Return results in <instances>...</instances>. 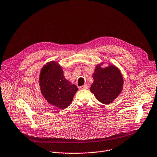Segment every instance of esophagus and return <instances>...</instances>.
<instances>
[{
    "label": "esophagus",
    "instance_id": "esophagus-1",
    "mask_svg": "<svg viewBox=\"0 0 157 157\" xmlns=\"http://www.w3.org/2000/svg\"><path fill=\"white\" fill-rule=\"evenodd\" d=\"M89 88V86L87 84H85L84 86L79 87L80 89H87Z\"/></svg>",
    "mask_w": 157,
    "mask_h": 157
}]
</instances>
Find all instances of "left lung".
I'll use <instances>...</instances> for the list:
<instances>
[{"instance_id":"1","label":"left lung","mask_w":157,"mask_h":157,"mask_svg":"<svg viewBox=\"0 0 157 157\" xmlns=\"http://www.w3.org/2000/svg\"><path fill=\"white\" fill-rule=\"evenodd\" d=\"M101 63L96 65L92 75L94 82L90 90L103 104L111 103L121 94L124 79L117 67L114 65L102 68Z\"/></svg>"}]
</instances>
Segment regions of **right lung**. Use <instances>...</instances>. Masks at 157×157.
Segmentation results:
<instances>
[{
  "instance_id": "add662e5",
  "label": "right lung",
  "mask_w": 157,
  "mask_h": 157,
  "mask_svg": "<svg viewBox=\"0 0 157 157\" xmlns=\"http://www.w3.org/2000/svg\"><path fill=\"white\" fill-rule=\"evenodd\" d=\"M40 86L44 98L51 105L63 109L67 108L78 90L75 84L67 80L63 71L56 61L48 62L40 74Z\"/></svg>"
}]
</instances>
